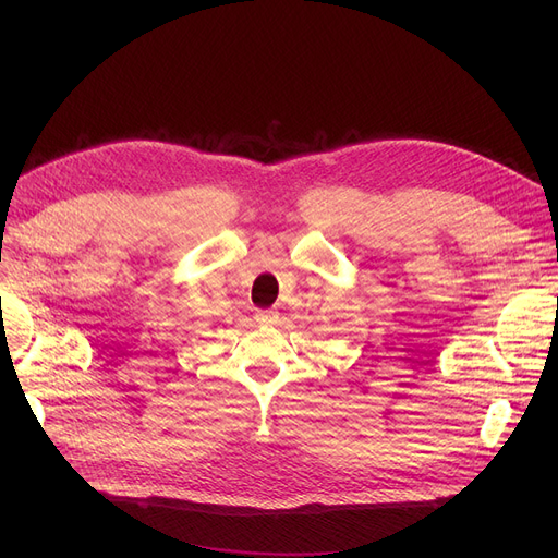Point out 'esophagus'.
I'll return each mask as SVG.
<instances>
[{"label":"esophagus","instance_id":"esophagus-1","mask_svg":"<svg viewBox=\"0 0 558 558\" xmlns=\"http://www.w3.org/2000/svg\"><path fill=\"white\" fill-rule=\"evenodd\" d=\"M276 318H278V312H276V310H257V312H255V320H257V324H274Z\"/></svg>","mask_w":558,"mask_h":558}]
</instances>
